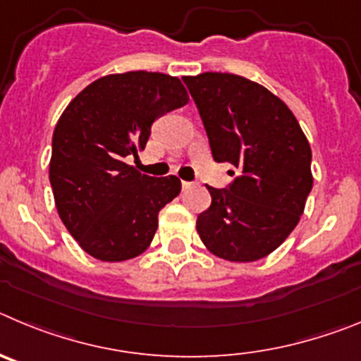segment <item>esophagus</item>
Wrapping results in <instances>:
<instances>
[{
	"label": "esophagus",
	"mask_w": 361,
	"mask_h": 361,
	"mask_svg": "<svg viewBox=\"0 0 361 361\" xmlns=\"http://www.w3.org/2000/svg\"><path fill=\"white\" fill-rule=\"evenodd\" d=\"M192 181H181V187H183V188H190V187H192Z\"/></svg>",
	"instance_id": "34e87169"
}]
</instances>
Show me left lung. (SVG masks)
Wrapping results in <instances>:
<instances>
[{
    "instance_id": "1",
    "label": "left lung",
    "mask_w": 361,
    "mask_h": 361,
    "mask_svg": "<svg viewBox=\"0 0 361 361\" xmlns=\"http://www.w3.org/2000/svg\"><path fill=\"white\" fill-rule=\"evenodd\" d=\"M216 161L237 169L226 188H209L212 203L196 230L214 255L252 262L293 232L313 187L311 147L291 109L264 86L207 71L183 77Z\"/></svg>"
}]
</instances>
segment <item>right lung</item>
<instances>
[{
	"mask_svg": "<svg viewBox=\"0 0 361 361\" xmlns=\"http://www.w3.org/2000/svg\"><path fill=\"white\" fill-rule=\"evenodd\" d=\"M188 102L178 77L128 71L97 79L68 104L51 138L55 207L80 248L104 262L140 255L158 212L180 194L176 176L151 178L126 164L138 157L158 116Z\"/></svg>",
	"mask_w": 361,
	"mask_h": 361,
	"instance_id": "obj_1",
	"label": "right lung"
}]
</instances>
